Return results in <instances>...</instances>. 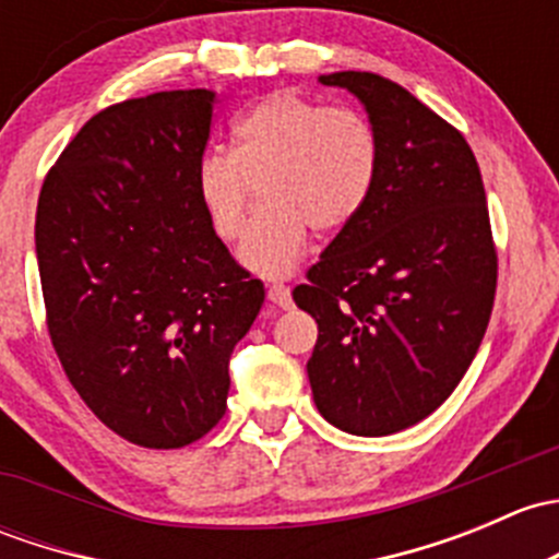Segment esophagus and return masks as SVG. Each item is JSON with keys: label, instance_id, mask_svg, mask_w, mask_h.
Listing matches in <instances>:
<instances>
[{"label": "esophagus", "instance_id": "obj_1", "mask_svg": "<svg viewBox=\"0 0 559 559\" xmlns=\"http://www.w3.org/2000/svg\"><path fill=\"white\" fill-rule=\"evenodd\" d=\"M267 299L275 305V308H284V310L292 308V292H289V286H284V284L270 286Z\"/></svg>", "mask_w": 559, "mask_h": 559}]
</instances>
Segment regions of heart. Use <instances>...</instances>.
Here are the masks:
<instances>
[{
    "instance_id": "1",
    "label": "heart",
    "mask_w": 559,
    "mask_h": 559,
    "mask_svg": "<svg viewBox=\"0 0 559 559\" xmlns=\"http://www.w3.org/2000/svg\"><path fill=\"white\" fill-rule=\"evenodd\" d=\"M378 171L380 141L364 111L273 93L235 120L233 152L198 163L195 192L211 230L238 240L260 187L264 211L238 262L262 278H284L308 251L310 227L337 235L354 225Z\"/></svg>"
}]
</instances>
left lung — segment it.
<instances>
[{"label": "left lung", "mask_w": 559, "mask_h": 559, "mask_svg": "<svg viewBox=\"0 0 559 559\" xmlns=\"http://www.w3.org/2000/svg\"><path fill=\"white\" fill-rule=\"evenodd\" d=\"M361 102L380 171L358 219L292 297L319 324L308 380L319 413L356 437H388L442 407L477 356L498 257L466 139L396 82L321 74Z\"/></svg>", "instance_id": "1"}]
</instances>
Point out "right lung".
Wrapping results in <instances>:
<instances>
[{"mask_svg": "<svg viewBox=\"0 0 559 559\" xmlns=\"http://www.w3.org/2000/svg\"><path fill=\"white\" fill-rule=\"evenodd\" d=\"M214 102L192 87L98 111L39 192L52 348L93 415L141 448H185L219 423L264 299L198 201Z\"/></svg>", "mask_w": 559, "mask_h": 559, "instance_id": "1", "label": "right lung"}]
</instances>
